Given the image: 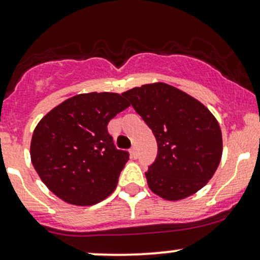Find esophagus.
I'll use <instances>...</instances> for the list:
<instances>
[{
  "mask_svg": "<svg viewBox=\"0 0 260 260\" xmlns=\"http://www.w3.org/2000/svg\"><path fill=\"white\" fill-rule=\"evenodd\" d=\"M131 154H132L133 158H137L138 153H137V149H136V147H132V148H131Z\"/></svg>",
  "mask_w": 260,
  "mask_h": 260,
  "instance_id": "1",
  "label": "esophagus"
}]
</instances>
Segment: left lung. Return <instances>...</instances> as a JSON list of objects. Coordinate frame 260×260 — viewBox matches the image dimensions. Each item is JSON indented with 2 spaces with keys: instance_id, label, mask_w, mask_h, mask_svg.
<instances>
[{
  "instance_id": "left-lung-1",
  "label": "left lung",
  "mask_w": 260,
  "mask_h": 260,
  "mask_svg": "<svg viewBox=\"0 0 260 260\" xmlns=\"http://www.w3.org/2000/svg\"><path fill=\"white\" fill-rule=\"evenodd\" d=\"M152 129L157 156L146 172L152 192L176 201L192 195L220 164L222 138L208 108L165 83L146 84L122 94Z\"/></svg>"
}]
</instances>
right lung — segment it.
<instances>
[{
  "instance_id": "right-lung-1",
  "label": "right lung",
  "mask_w": 260,
  "mask_h": 260,
  "mask_svg": "<svg viewBox=\"0 0 260 260\" xmlns=\"http://www.w3.org/2000/svg\"><path fill=\"white\" fill-rule=\"evenodd\" d=\"M128 107L119 94L94 91L67 99L39 122L31 161L51 192L79 206L113 192L129 153L114 146L107 125Z\"/></svg>"
}]
</instances>
